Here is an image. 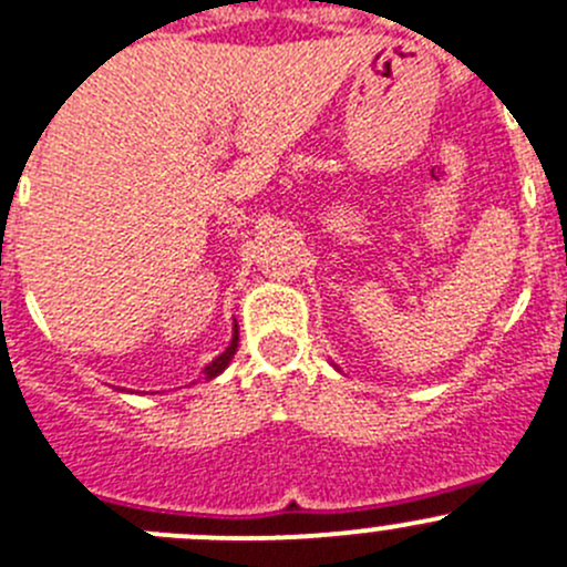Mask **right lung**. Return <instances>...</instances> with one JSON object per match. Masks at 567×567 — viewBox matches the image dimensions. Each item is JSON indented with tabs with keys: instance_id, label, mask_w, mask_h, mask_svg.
I'll use <instances>...</instances> for the list:
<instances>
[{
	"instance_id": "add662e5",
	"label": "right lung",
	"mask_w": 567,
	"mask_h": 567,
	"mask_svg": "<svg viewBox=\"0 0 567 567\" xmlns=\"http://www.w3.org/2000/svg\"><path fill=\"white\" fill-rule=\"evenodd\" d=\"M235 349H238V332H235V338H233V343H229V349L224 351V354H218L216 360L210 362V365L205 368V373H207V379H213V377H218V373L224 371V368L229 365V360H233V354H235Z\"/></svg>"
}]
</instances>
